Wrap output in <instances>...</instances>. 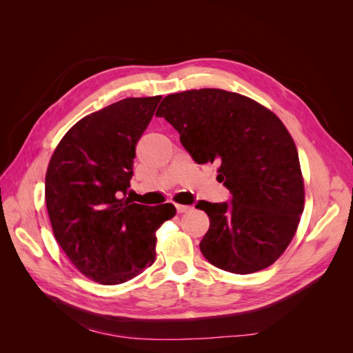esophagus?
I'll use <instances>...</instances> for the list:
<instances>
[{"label":"esophagus","instance_id":"esophagus-1","mask_svg":"<svg viewBox=\"0 0 353 353\" xmlns=\"http://www.w3.org/2000/svg\"><path fill=\"white\" fill-rule=\"evenodd\" d=\"M175 208H176L178 213H185V212H188L191 209L190 206H185V205H176Z\"/></svg>","mask_w":353,"mask_h":353}]
</instances>
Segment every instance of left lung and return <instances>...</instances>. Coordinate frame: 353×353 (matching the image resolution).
<instances>
[{
  "mask_svg": "<svg viewBox=\"0 0 353 353\" xmlns=\"http://www.w3.org/2000/svg\"><path fill=\"white\" fill-rule=\"evenodd\" d=\"M156 116L179 132L196 163L219 165L218 181L232 194L230 203H197L210 221L203 256L234 274L268 268L293 240L305 206L297 148L280 117L218 88L170 94Z\"/></svg>",
  "mask_w": 353,
  "mask_h": 353,
  "instance_id": "obj_1",
  "label": "left lung"
}]
</instances>
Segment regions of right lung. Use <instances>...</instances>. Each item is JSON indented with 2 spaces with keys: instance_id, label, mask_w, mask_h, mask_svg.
<instances>
[{
  "instance_id": "obj_1",
  "label": "right lung",
  "mask_w": 353,
  "mask_h": 353,
  "mask_svg": "<svg viewBox=\"0 0 353 353\" xmlns=\"http://www.w3.org/2000/svg\"><path fill=\"white\" fill-rule=\"evenodd\" d=\"M162 95L125 99L82 117L61 138L46 174L52 232L87 279L122 284L156 261V231L175 216L170 203L143 206L125 194L135 147Z\"/></svg>"
}]
</instances>
